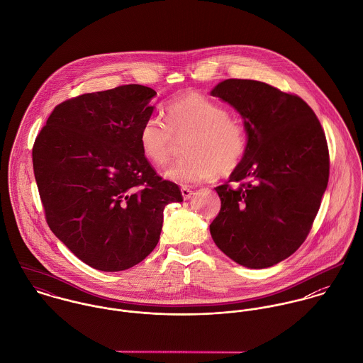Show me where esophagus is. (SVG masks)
Masks as SVG:
<instances>
[{
  "mask_svg": "<svg viewBox=\"0 0 363 363\" xmlns=\"http://www.w3.org/2000/svg\"><path fill=\"white\" fill-rule=\"evenodd\" d=\"M180 191H182V196H183V199L184 200H189L194 193H193V190H190V189H187V187H182L180 189Z\"/></svg>",
  "mask_w": 363,
  "mask_h": 363,
  "instance_id": "esophagus-1",
  "label": "esophagus"
}]
</instances>
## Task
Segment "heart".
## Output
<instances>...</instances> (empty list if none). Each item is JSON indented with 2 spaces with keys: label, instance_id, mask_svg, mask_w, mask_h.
Segmentation results:
<instances>
[{
  "label": "heart",
  "instance_id": "obj_1",
  "mask_svg": "<svg viewBox=\"0 0 363 363\" xmlns=\"http://www.w3.org/2000/svg\"><path fill=\"white\" fill-rule=\"evenodd\" d=\"M166 121L152 116L138 133L143 155L156 166L169 162L174 137L190 134L187 154L172 163L163 176L180 186H193L233 172L247 148L245 125L229 117V111L201 94H187L164 108Z\"/></svg>",
  "mask_w": 363,
  "mask_h": 363
}]
</instances>
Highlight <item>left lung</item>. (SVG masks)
I'll return each mask as SVG.
<instances>
[{
    "label": "left lung",
    "instance_id": "left-lung-1",
    "mask_svg": "<svg viewBox=\"0 0 363 363\" xmlns=\"http://www.w3.org/2000/svg\"><path fill=\"white\" fill-rule=\"evenodd\" d=\"M211 95L243 118L247 148L229 182L215 187V245L238 264L267 268L294 255L311 232L330 174L324 131L296 95L253 79H225Z\"/></svg>",
    "mask_w": 363,
    "mask_h": 363
}]
</instances>
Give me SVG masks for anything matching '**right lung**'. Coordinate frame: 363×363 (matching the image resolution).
I'll use <instances>...</instances> for the list:
<instances>
[{
  "instance_id": "add662e5",
  "label": "right lung",
  "mask_w": 363,
  "mask_h": 363,
  "mask_svg": "<svg viewBox=\"0 0 363 363\" xmlns=\"http://www.w3.org/2000/svg\"><path fill=\"white\" fill-rule=\"evenodd\" d=\"M152 88L123 85L54 107L39 133L33 172L52 233L85 264L124 271L157 245L163 209L182 203L143 155L138 133Z\"/></svg>"
}]
</instances>
